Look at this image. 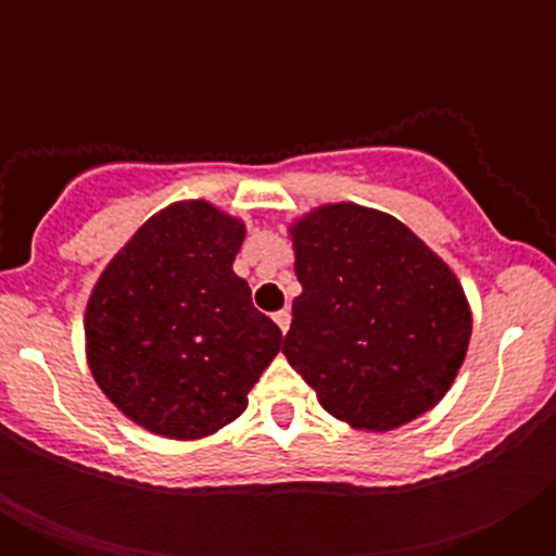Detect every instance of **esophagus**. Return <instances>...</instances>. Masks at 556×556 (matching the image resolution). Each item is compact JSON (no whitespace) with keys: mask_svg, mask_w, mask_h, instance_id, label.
I'll list each match as a JSON object with an SVG mask.
<instances>
[{"mask_svg":"<svg viewBox=\"0 0 556 556\" xmlns=\"http://www.w3.org/2000/svg\"><path fill=\"white\" fill-rule=\"evenodd\" d=\"M273 320H275V326L281 328V333H287L289 331V323H292V314H289L287 308H281V312L273 314Z\"/></svg>","mask_w":556,"mask_h":556,"instance_id":"obj_1","label":"esophagus"}]
</instances>
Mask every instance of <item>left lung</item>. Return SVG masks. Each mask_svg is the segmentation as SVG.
Masks as SVG:
<instances>
[{"label": "left lung", "instance_id": "left-lung-1", "mask_svg": "<svg viewBox=\"0 0 556 556\" xmlns=\"http://www.w3.org/2000/svg\"><path fill=\"white\" fill-rule=\"evenodd\" d=\"M289 233L303 292L283 356L323 409L390 431L440 404L470 342L448 264L404 223L353 203L314 208Z\"/></svg>", "mask_w": 556, "mask_h": 556}]
</instances>
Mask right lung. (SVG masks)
<instances>
[{"mask_svg":"<svg viewBox=\"0 0 556 556\" xmlns=\"http://www.w3.org/2000/svg\"><path fill=\"white\" fill-rule=\"evenodd\" d=\"M244 223L205 200L172 203L113 255L86 306L100 390L132 424L200 440L248 409L281 328L233 273Z\"/></svg>","mask_w":556,"mask_h":556,"instance_id":"add662e5","label":"right lung"}]
</instances>
